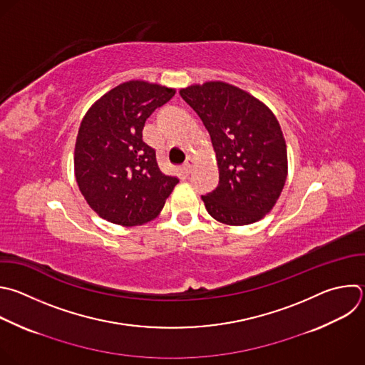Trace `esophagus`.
<instances>
[{
  "label": "esophagus",
  "instance_id": "esophagus-1",
  "mask_svg": "<svg viewBox=\"0 0 365 365\" xmlns=\"http://www.w3.org/2000/svg\"><path fill=\"white\" fill-rule=\"evenodd\" d=\"M193 168H195V160H193L192 158H189V159L186 160L185 166H183V172H185L186 175H190L192 170H193Z\"/></svg>",
  "mask_w": 365,
  "mask_h": 365
}]
</instances>
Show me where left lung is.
<instances>
[{
	"label": "left lung",
	"mask_w": 365,
	"mask_h": 365,
	"mask_svg": "<svg viewBox=\"0 0 365 365\" xmlns=\"http://www.w3.org/2000/svg\"><path fill=\"white\" fill-rule=\"evenodd\" d=\"M210 135L219 185L202 196L225 225L258 222L275 206L288 175L287 145L275 114L257 97L223 81L180 91Z\"/></svg>",
	"instance_id": "8db88e82"
}]
</instances>
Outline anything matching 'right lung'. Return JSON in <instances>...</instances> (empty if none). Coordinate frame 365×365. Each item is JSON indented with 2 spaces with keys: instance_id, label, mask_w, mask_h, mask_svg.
Wrapping results in <instances>:
<instances>
[{
  "instance_id": "add662e5",
  "label": "right lung",
  "mask_w": 365,
  "mask_h": 365,
  "mask_svg": "<svg viewBox=\"0 0 365 365\" xmlns=\"http://www.w3.org/2000/svg\"><path fill=\"white\" fill-rule=\"evenodd\" d=\"M176 90L143 80L121 83L86 113L74 149V173L88 206L103 219L136 226L155 219L179 179L160 172L143 142L148 117Z\"/></svg>"
}]
</instances>
